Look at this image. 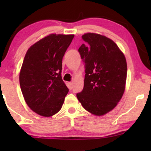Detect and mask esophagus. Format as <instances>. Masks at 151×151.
I'll use <instances>...</instances> for the list:
<instances>
[{
  "instance_id": "obj_1",
  "label": "esophagus",
  "mask_w": 151,
  "mask_h": 151,
  "mask_svg": "<svg viewBox=\"0 0 151 151\" xmlns=\"http://www.w3.org/2000/svg\"><path fill=\"white\" fill-rule=\"evenodd\" d=\"M69 88L71 90L72 88H73V82H69Z\"/></svg>"
}]
</instances>
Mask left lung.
Instances as JSON below:
<instances>
[{"mask_svg": "<svg viewBox=\"0 0 151 151\" xmlns=\"http://www.w3.org/2000/svg\"><path fill=\"white\" fill-rule=\"evenodd\" d=\"M86 45L80 47L84 63V88L76 96L86 111L103 115L116 106L125 89L127 65L124 55L112 40L87 33L82 36Z\"/></svg>", "mask_w": 151, "mask_h": 151, "instance_id": "1", "label": "left lung"}]
</instances>
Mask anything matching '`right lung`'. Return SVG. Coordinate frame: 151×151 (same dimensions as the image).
Wrapping results in <instances>:
<instances>
[{"label":"right lung","instance_id":"1","mask_svg":"<svg viewBox=\"0 0 151 151\" xmlns=\"http://www.w3.org/2000/svg\"><path fill=\"white\" fill-rule=\"evenodd\" d=\"M74 35L50 34L27 51L20 69V85L33 111L50 117L60 110L69 88L62 79L63 58Z\"/></svg>","mask_w":151,"mask_h":151}]
</instances>
